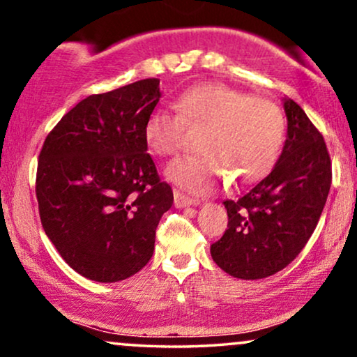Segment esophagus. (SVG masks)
Returning <instances> with one entry per match:
<instances>
[{"instance_id":"esophagus-1","label":"esophagus","mask_w":357,"mask_h":357,"mask_svg":"<svg viewBox=\"0 0 357 357\" xmlns=\"http://www.w3.org/2000/svg\"><path fill=\"white\" fill-rule=\"evenodd\" d=\"M174 204L176 208H186V206H196V204H199V202L198 199L183 195V192L174 191Z\"/></svg>"}]
</instances>
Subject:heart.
Here are the masks:
<instances>
[{
  "label": "heart",
  "instance_id": "obj_1",
  "mask_svg": "<svg viewBox=\"0 0 357 357\" xmlns=\"http://www.w3.org/2000/svg\"><path fill=\"white\" fill-rule=\"evenodd\" d=\"M178 116L155 109L144 124L146 144L158 155L179 151L186 129H203L199 154L176 159L166 169L171 181L192 192H208L233 176L238 183L264 178L275 165L285 136L282 110L265 97L225 84L195 85L176 100Z\"/></svg>",
  "mask_w": 357,
  "mask_h": 357
}]
</instances>
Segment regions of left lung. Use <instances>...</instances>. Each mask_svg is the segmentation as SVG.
I'll list each match as a JSON object with an SVG mask.
<instances>
[{"label":"left lung","instance_id":"1","mask_svg":"<svg viewBox=\"0 0 357 357\" xmlns=\"http://www.w3.org/2000/svg\"><path fill=\"white\" fill-rule=\"evenodd\" d=\"M284 110L287 139L280 158L243 196L223 202L228 230L210 248L215 264L241 280L273 275L302 252L331 190L333 171L322 134L289 97Z\"/></svg>","mask_w":357,"mask_h":357}]
</instances>
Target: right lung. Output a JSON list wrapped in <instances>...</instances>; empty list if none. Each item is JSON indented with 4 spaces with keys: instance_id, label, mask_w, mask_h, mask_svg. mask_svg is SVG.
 Masks as SVG:
<instances>
[{
    "instance_id": "add662e5",
    "label": "right lung",
    "mask_w": 357,
    "mask_h": 357,
    "mask_svg": "<svg viewBox=\"0 0 357 357\" xmlns=\"http://www.w3.org/2000/svg\"><path fill=\"white\" fill-rule=\"evenodd\" d=\"M158 79L89 96L45 139L36 199L47 236L89 280L112 284L146 267L173 190L147 154L146 119Z\"/></svg>"
}]
</instances>
